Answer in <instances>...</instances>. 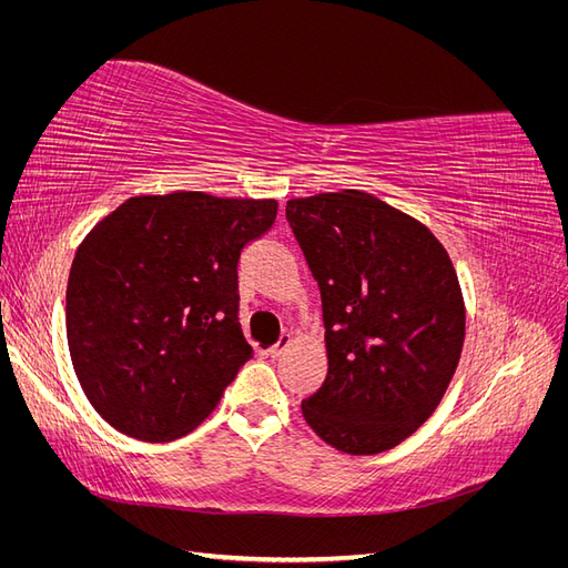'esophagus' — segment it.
Listing matches in <instances>:
<instances>
[{"instance_id":"34e87169","label":"esophagus","mask_w":568,"mask_h":568,"mask_svg":"<svg viewBox=\"0 0 568 568\" xmlns=\"http://www.w3.org/2000/svg\"><path fill=\"white\" fill-rule=\"evenodd\" d=\"M288 343H291V336L288 334H282V338L274 343V346L267 351V355L272 357V359H277V357H282V353L288 348Z\"/></svg>"}]
</instances>
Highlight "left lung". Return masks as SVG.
<instances>
[{
	"label": "left lung",
	"mask_w": 568,
	"mask_h": 568,
	"mask_svg": "<svg viewBox=\"0 0 568 568\" xmlns=\"http://www.w3.org/2000/svg\"><path fill=\"white\" fill-rule=\"evenodd\" d=\"M286 220L320 286L329 359L303 417L336 450H390L434 415L459 363L450 255L419 220L357 189L291 199Z\"/></svg>",
	"instance_id": "left-lung-1"
}]
</instances>
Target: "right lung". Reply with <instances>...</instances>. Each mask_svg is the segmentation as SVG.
<instances>
[{"mask_svg": "<svg viewBox=\"0 0 568 568\" xmlns=\"http://www.w3.org/2000/svg\"><path fill=\"white\" fill-rule=\"evenodd\" d=\"M274 199L132 196L84 236L65 288L78 382L120 434L175 440L211 415L253 357L239 324V261Z\"/></svg>", "mask_w": 568, "mask_h": 568, "instance_id": "1", "label": "right lung"}]
</instances>
